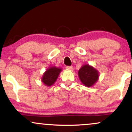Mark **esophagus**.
Returning a JSON list of instances; mask_svg holds the SVG:
<instances>
[{
    "label": "esophagus",
    "instance_id": "esophagus-1",
    "mask_svg": "<svg viewBox=\"0 0 132 132\" xmlns=\"http://www.w3.org/2000/svg\"><path fill=\"white\" fill-rule=\"evenodd\" d=\"M66 69H68V70H70V71H72V69H73V67H72V66H66Z\"/></svg>",
    "mask_w": 132,
    "mask_h": 132
}]
</instances>
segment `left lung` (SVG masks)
Wrapping results in <instances>:
<instances>
[{
  "instance_id": "obj_1",
  "label": "left lung",
  "mask_w": 132,
  "mask_h": 132,
  "mask_svg": "<svg viewBox=\"0 0 132 132\" xmlns=\"http://www.w3.org/2000/svg\"><path fill=\"white\" fill-rule=\"evenodd\" d=\"M78 76L81 82L85 86L91 87L99 79V72L89 64H84L80 68Z\"/></svg>"
}]
</instances>
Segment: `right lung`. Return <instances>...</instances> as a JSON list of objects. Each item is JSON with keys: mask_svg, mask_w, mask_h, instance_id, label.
<instances>
[{"mask_svg": "<svg viewBox=\"0 0 132 132\" xmlns=\"http://www.w3.org/2000/svg\"><path fill=\"white\" fill-rule=\"evenodd\" d=\"M61 71V68H56L55 66L49 68L43 74L42 81L47 86L53 85L56 81Z\"/></svg>", "mask_w": 132, "mask_h": 132, "instance_id": "obj_1", "label": "right lung"}]
</instances>
